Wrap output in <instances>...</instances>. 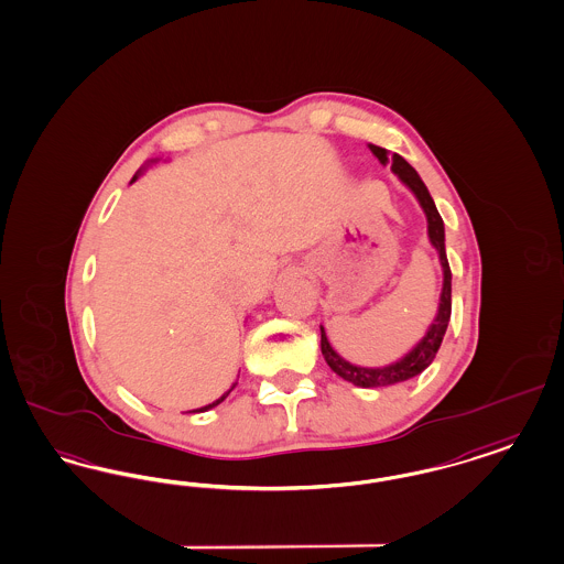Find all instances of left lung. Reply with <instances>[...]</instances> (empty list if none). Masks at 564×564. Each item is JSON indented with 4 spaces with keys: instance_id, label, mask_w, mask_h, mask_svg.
<instances>
[{
    "instance_id": "left-lung-1",
    "label": "left lung",
    "mask_w": 564,
    "mask_h": 564,
    "mask_svg": "<svg viewBox=\"0 0 564 564\" xmlns=\"http://www.w3.org/2000/svg\"><path fill=\"white\" fill-rule=\"evenodd\" d=\"M369 151L378 158L382 165H390L392 174L399 176V181L405 184L406 188L413 193V197L420 203V207L424 209V216H426V223H429L430 246L436 249L438 262H441V269H443V290H441V297H438L436 315L432 318L424 338L420 339L406 355L394 362H388L382 367H362V365L346 361L338 350L329 344L325 327L321 325V352H323L327 365L332 367V371H336L341 380L355 383L359 388H380V386L406 382V380L420 376L430 362L434 361V357L441 348L443 336L447 332V325H449L451 269L449 262H447V251H445V225H443V218H441V214L434 205V199L430 197L426 184L420 178V174L401 155L390 153L382 147L369 144Z\"/></svg>"
}]
</instances>
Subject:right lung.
Returning <instances> with one entry per match:
<instances>
[{
  "mask_svg": "<svg viewBox=\"0 0 564 564\" xmlns=\"http://www.w3.org/2000/svg\"><path fill=\"white\" fill-rule=\"evenodd\" d=\"M158 161H159V159H149V161H147V163H144V165H142V167H140V170H138V172H135L134 178H132V181H130V184H132V182L138 181V178H140V176H142V172H144V170H147V167H149V165H151V163H158ZM235 386H237V382L232 383V386H230V388H228V390H226L225 394H223V397H220V399H216V401H214V403H209V405H205V406H199V409H193V411H188V413H203V411H209V409H214V406L220 405V403H223V401H225L226 397H228V394H230V392H232V388H235Z\"/></svg>",
  "mask_w": 564,
  "mask_h": 564,
  "instance_id": "add662e5",
  "label": "right lung"
}]
</instances>
